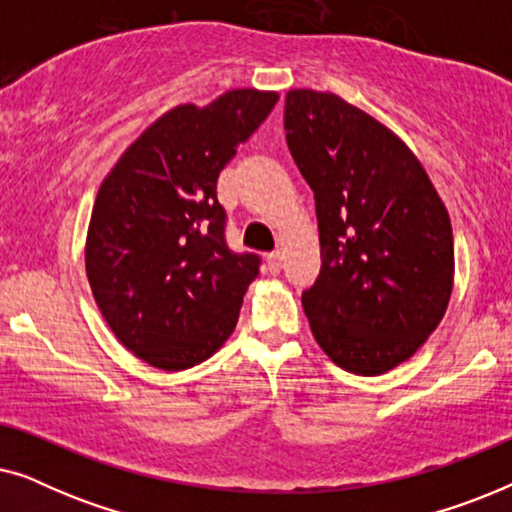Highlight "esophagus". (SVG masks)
<instances>
[{"instance_id":"1","label":"esophagus","mask_w":512,"mask_h":512,"mask_svg":"<svg viewBox=\"0 0 512 512\" xmlns=\"http://www.w3.org/2000/svg\"><path fill=\"white\" fill-rule=\"evenodd\" d=\"M268 270L272 272V275H277V272L282 270V254H279V251H272V254H268Z\"/></svg>"}]
</instances>
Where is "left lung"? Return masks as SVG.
I'll return each instance as SVG.
<instances>
[{
  "label": "left lung",
  "mask_w": 512,
  "mask_h": 512,
  "mask_svg": "<svg viewBox=\"0 0 512 512\" xmlns=\"http://www.w3.org/2000/svg\"><path fill=\"white\" fill-rule=\"evenodd\" d=\"M284 130L317 202L321 272L303 291L314 340L349 373H387L445 317L450 214L408 144L342 97L289 90Z\"/></svg>",
  "instance_id": "8db88e82"
}]
</instances>
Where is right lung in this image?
<instances>
[{"instance_id":"1","label":"right lung","mask_w":512,"mask_h":512,"mask_svg":"<svg viewBox=\"0 0 512 512\" xmlns=\"http://www.w3.org/2000/svg\"><path fill=\"white\" fill-rule=\"evenodd\" d=\"M279 100L237 88L207 107L179 104L151 123L97 191L86 275L118 342L160 370L207 361L235 331L258 277L256 254H233L216 179Z\"/></svg>"}]
</instances>
